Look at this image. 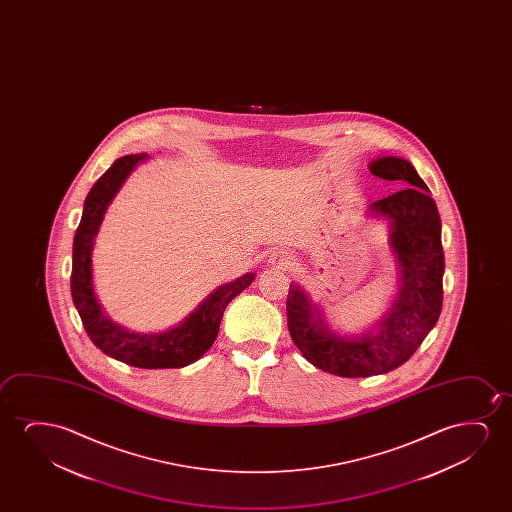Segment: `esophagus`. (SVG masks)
Returning <instances> with one entry per match:
<instances>
[{
    "label": "esophagus",
    "mask_w": 512,
    "mask_h": 512,
    "mask_svg": "<svg viewBox=\"0 0 512 512\" xmlns=\"http://www.w3.org/2000/svg\"><path fill=\"white\" fill-rule=\"evenodd\" d=\"M269 264L278 269H288L294 264V255L287 248H276L273 253L269 255Z\"/></svg>",
    "instance_id": "1"
}]
</instances>
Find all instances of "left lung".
<instances>
[{"mask_svg":"<svg viewBox=\"0 0 512 512\" xmlns=\"http://www.w3.org/2000/svg\"><path fill=\"white\" fill-rule=\"evenodd\" d=\"M369 169L381 180L407 185L369 206V217L385 220L390 229L388 245L399 274L390 308L371 329L346 334L330 327L299 283H290L287 297L295 346L315 367L341 378H369L400 367L434 329L442 308L441 217L430 190L402 157H379Z\"/></svg>","mask_w":512,"mask_h":512,"instance_id":"obj_1","label":"left lung"}]
</instances>
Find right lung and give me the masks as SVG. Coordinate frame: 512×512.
<instances>
[{"label": "right lung", "instance_id": "obj_1", "mask_svg": "<svg viewBox=\"0 0 512 512\" xmlns=\"http://www.w3.org/2000/svg\"><path fill=\"white\" fill-rule=\"evenodd\" d=\"M147 154L124 155L94 183L85 197L84 213L73 239L71 297L82 318L84 329L108 357L140 369H175L194 364L215 343L227 304L252 285L255 273H246L213 290L185 320L159 332H136L113 322L99 304L92 281L94 239L105 218L106 210Z\"/></svg>", "mask_w": 512, "mask_h": 512}]
</instances>
